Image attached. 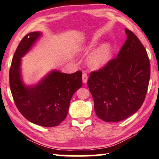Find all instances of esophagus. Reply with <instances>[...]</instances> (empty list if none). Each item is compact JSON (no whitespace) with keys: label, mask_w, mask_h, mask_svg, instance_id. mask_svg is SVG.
<instances>
[{"label":"esophagus","mask_w":159,"mask_h":159,"mask_svg":"<svg viewBox=\"0 0 159 159\" xmlns=\"http://www.w3.org/2000/svg\"><path fill=\"white\" fill-rule=\"evenodd\" d=\"M88 75L87 74L85 73V72H83L82 73V82H83V83H86V82H88Z\"/></svg>","instance_id":"esophagus-1"}]
</instances>
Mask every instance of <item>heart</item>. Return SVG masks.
<instances>
[{"label": "heart", "mask_w": 159, "mask_h": 159, "mask_svg": "<svg viewBox=\"0 0 159 159\" xmlns=\"http://www.w3.org/2000/svg\"><path fill=\"white\" fill-rule=\"evenodd\" d=\"M96 42L90 41L88 44L82 47L83 51H88L93 47ZM112 57V46L110 43L105 42L98 46L90 53L88 57V63L90 68L98 69L105 66L111 61Z\"/></svg>", "instance_id": "1"}]
</instances>
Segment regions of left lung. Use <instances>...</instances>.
<instances>
[{
    "label": "left lung",
    "mask_w": 159,
    "mask_h": 159,
    "mask_svg": "<svg viewBox=\"0 0 159 159\" xmlns=\"http://www.w3.org/2000/svg\"><path fill=\"white\" fill-rule=\"evenodd\" d=\"M127 39L116 58L90 73L88 86L97 116L105 122H119L134 114L148 91L150 65L137 36L125 29Z\"/></svg>",
    "instance_id": "1"
}]
</instances>
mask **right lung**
I'll list each match as a JSON object with an SVG mask.
<instances>
[{"label": "right lung", "mask_w": 159, "mask_h": 159, "mask_svg": "<svg viewBox=\"0 0 159 159\" xmlns=\"http://www.w3.org/2000/svg\"><path fill=\"white\" fill-rule=\"evenodd\" d=\"M42 35V32L30 33L18 45L9 71L10 89L18 110L27 120L41 126L53 127L66 117L70 101L82 85V74L52 70L37 84L26 85L22 78L21 58Z\"/></svg>", "instance_id": "right-lung-1"}]
</instances>
